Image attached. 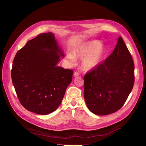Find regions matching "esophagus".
<instances>
[{"instance_id": "34e87169", "label": "esophagus", "mask_w": 146, "mask_h": 146, "mask_svg": "<svg viewBox=\"0 0 146 146\" xmlns=\"http://www.w3.org/2000/svg\"><path fill=\"white\" fill-rule=\"evenodd\" d=\"M73 75H74V77H77V76H79V74L78 72H76L74 73V74H73Z\"/></svg>"}]
</instances>
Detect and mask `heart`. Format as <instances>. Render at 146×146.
<instances>
[{"mask_svg": "<svg viewBox=\"0 0 146 146\" xmlns=\"http://www.w3.org/2000/svg\"><path fill=\"white\" fill-rule=\"evenodd\" d=\"M106 55L105 46L98 40L84 42L73 51V54H68L67 59L72 65L76 64L75 58L81 59L82 68L86 71L96 68Z\"/></svg>", "mask_w": 146, "mask_h": 146, "instance_id": "heart-1", "label": "heart"}]
</instances>
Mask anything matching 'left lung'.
Instances as JSON below:
<instances>
[{
    "label": "left lung",
    "instance_id": "8db88e82",
    "mask_svg": "<svg viewBox=\"0 0 146 146\" xmlns=\"http://www.w3.org/2000/svg\"><path fill=\"white\" fill-rule=\"evenodd\" d=\"M135 66L121 37L104 62L86 74L84 96L94 114L107 115L119 110L132 90Z\"/></svg>",
    "mask_w": 146,
    "mask_h": 146
}]
</instances>
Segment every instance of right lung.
Instances as JSON below:
<instances>
[{
    "instance_id": "1",
    "label": "right lung",
    "mask_w": 146,
    "mask_h": 146,
    "mask_svg": "<svg viewBox=\"0 0 146 146\" xmlns=\"http://www.w3.org/2000/svg\"><path fill=\"white\" fill-rule=\"evenodd\" d=\"M52 33L39 34L19 50L11 70L17 98L27 110L48 115L60 106L72 81V70L58 67L64 57Z\"/></svg>"
}]
</instances>
